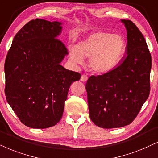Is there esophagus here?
Returning <instances> with one entry per match:
<instances>
[{"mask_svg":"<svg viewBox=\"0 0 158 158\" xmlns=\"http://www.w3.org/2000/svg\"><path fill=\"white\" fill-rule=\"evenodd\" d=\"M87 79H88L87 76L85 75V74H83V75H81L80 80H81V81H83V82H85V81H87Z\"/></svg>","mask_w":158,"mask_h":158,"instance_id":"esophagus-1","label":"esophagus"}]
</instances>
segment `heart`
<instances>
[{
	"label": "heart",
	"mask_w": 158,
	"mask_h": 158,
	"mask_svg": "<svg viewBox=\"0 0 158 158\" xmlns=\"http://www.w3.org/2000/svg\"><path fill=\"white\" fill-rule=\"evenodd\" d=\"M127 43L118 34L98 31L88 35L77 46L69 47V60L75 65H82L85 57L89 58L91 69L104 73L115 68L125 53Z\"/></svg>",
	"instance_id": "1"
}]
</instances>
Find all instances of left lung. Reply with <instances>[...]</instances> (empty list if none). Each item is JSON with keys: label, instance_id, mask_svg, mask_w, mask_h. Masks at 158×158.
<instances>
[{"label": "left lung", "instance_id": "1", "mask_svg": "<svg viewBox=\"0 0 158 158\" xmlns=\"http://www.w3.org/2000/svg\"><path fill=\"white\" fill-rule=\"evenodd\" d=\"M127 31L126 57L116 68L92 76L86 84L89 117L103 129L129 125L150 94L152 59L144 36L131 21L121 19Z\"/></svg>", "mask_w": 158, "mask_h": 158}]
</instances>
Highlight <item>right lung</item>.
<instances>
[{"instance_id": "1", "label": "right lung", "mask_w": 158, "mask_h": 158, "mask_svg": "<svg viewBox=\"0 0 158 158\" xmlns=\"http://www.w3.org/2000/svg\"><path fill=\"white\" fill-rule=\"evenodd\" d=\"M63 23L36 19L16 33L6 56L5 94L22 123L46 129L61 119L69 87L79 73L60 64L69 54L57 39Z\"/></svg>"}]
</instances>
